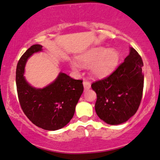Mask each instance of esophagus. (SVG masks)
<instances>
[{
  "instance_id": "1",
  "label": "esophagus",
  "mask_w": 160,
  "mask_h": 160,
  "mask_svg": "<svg viewBox=\"0 0 160 160\" xmlns=\"http://www.w3.org/2000/svg\"><path fill=\"white\" fill-rule=\"evenodd\" d=\"M83 86H84L85 90H88L91 88V83L89 82L84 81L83 82Z\"/></svg>"
}]
</instances>
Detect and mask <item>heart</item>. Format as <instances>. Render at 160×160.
<instances>
[{
	"instance_id": "obj_1",
	"label": "heart",
	"mask_w": 160,
	"mask_h": 160,
	"mask_svg": "<svg viewBox=\"0 0 160 160\" xmlns=\"http://www.w3.org/2000/svg\"><path fill=\"white\" fill-rule=\"evenodd\" d=\"M120 60V52L116 48L98 46L77 56V62H71L70 66L74 72L78 73L80 66L90 65V74L94 78H103L110 75L116 69Z\"/></svg>"
}]
</instances>
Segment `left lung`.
<instances>
[{
  "mask_svg": "<svg viewBox=\"0 0 160 160\" xmlns=\"http://www.w3.org/2000/svg\"><path fill=\"white\" fill-rule=\"evenodd\" d=\"M142 60L134 48L110 76L93 82L97 94L95 111L108 125H120L137 112L142 96Z\"/></svg>",
  "mask_w": 160,
  "mask_h": 160,
  "instance_id": "left-lung-1",
  "label": "left lung"
}]
</instances>
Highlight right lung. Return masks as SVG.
Here are the masks:
<instances>
[{
	"mask_svg": "<svg viewBox=\"0 0 160 160\" xmlns=\"http://www.w3.org/2000/svg\"><path fill=\"white\" fill-rule=\"evenodd\" d=\"M35 44L26 50L18 61L16 85L19 102L29 120L47 131H56L72 120L76 105L83 92L82 81L60 72L53 82L43 88H35L24 77L26 62L32 54L43 51Z\"/></svg>",
	"mask_w": 160,
	"mask_h": 160,
	"instance_id": "obj_1",
	"label": "right lung"
}]
</instances>
